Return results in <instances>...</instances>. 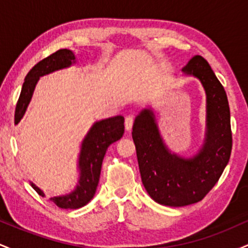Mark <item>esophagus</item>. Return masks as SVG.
<instances>
[{"instance_id":"34e87169","label":"esophagus","mask_w":248,"mask_h":248,"mask_svg":"<svg viewBox=\"0 0 248 248\" xmlns=\"http://www.w3.org/2000/svg\"><path fill=\"white\" fill-rule=\"evenodd\" d=\"M133 124H134L133 116H127L126 120H124V128H126V130H130V129H132Z\"/></svg>"}]
</instances>
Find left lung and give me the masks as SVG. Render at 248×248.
<instances>
[{"mask_svg": "<svg viewBox=\"0 0 248 248\" xmlns=\"http://www.w3.org/2000/svg\"><path fill=\"white\" fill-rule=\"evenodd\" d=\"M201 81L206 95L205 135L198 153L184 157L164 143L153 108H143L134 121L132 136L141 179L156 203L186 206L197 203L215 186L231 156L232 133L226 92L211 66L195 56L182 69Z\"/></svg>", "mask_w": 248, "mask_h": 248, "instance_id": "obj_1", "label": "left lung"}]
</instances>
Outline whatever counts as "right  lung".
Masks as SVG:
<instances>
[{"label":"right lung","instance_id":"add662e5","mask_svg":"<svg viewBox=\"0 0 248 248\" xmlns=\"http://www.w3.org/2000/svg\"><path fill=\"white\" fill-rule=\"evenodd\" d=\"M75 53L69 49H62L52 53L43 61L37 62L25 77L21 94L15 109V124L23 119L29 106L37 82L43 76L50 75L55 71L66 69L76 64ZM124 119L122 115L112 116L95 121L90 128L81 142L80 153L78 157L79 178L75 189L70 193L50 198L61 209H79L86 205L95 195L99 178H100L101 164L107 148L120 140L124 135ZM31 186L42 197L45 193L31 182Z\"/></svg>","mask_w":248,"mask_h":248}]
</instances>
